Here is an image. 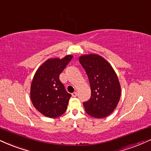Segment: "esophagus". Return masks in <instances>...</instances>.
I'll return each instance as SVG.
<instances>
[{"label":"esophagus","instance_id":"34e87169","mask_svg":"<svg viewBox=\"0 0 151 151\" xmlns=\"http://www.w3.org/2000/svg\"><path fill=\"white\" fill-rule=\"evenodd\" d=\"M72 96H73V97H76V96H77V92H75L72 93Z\"/></svg>","mask_w":151,"mask_h":151}]
</instances>
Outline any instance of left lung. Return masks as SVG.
<instances>
[{
    "instance_id": "obj_1",
    "label": "left lung",
    "mask_w": 151,
    "mask_h": 151,
    "mask_svg": "<svg viewBox=\"0 0 151 151\" xmlns=\"http://www.w3.org/2000/svg\"><path fill=\"white\" fill-rule=\"evenodd\" d=\"M79 61L86 72L91 87V97L83 102L85 111L96 118H105L114 111L121 94L118 76L108 61L101 56H81Z\"/></svg>"
}]
</instances>
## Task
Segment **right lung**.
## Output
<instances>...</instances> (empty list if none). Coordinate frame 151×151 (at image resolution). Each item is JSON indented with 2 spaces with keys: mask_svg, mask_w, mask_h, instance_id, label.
Instances as JSON below:
<instances>
[{
  "mask_svg": "<svg viewBox=\"0 0 151 151\" xmlns=\"http://www.w3.org/2000/svg\"><path fill=\"white\" fill-rule=\"evenodd\" d=\"M73 58L49 59L36 70L31 85L33 105L45 116L55 118L66 112L71 94L65 90L59 75Z\"/></svg>",
  "mask_w": 151,
  "mask_h": 151,
  "instance_id": "add662e5",
  "label": "right lung"
}]
</instances>
